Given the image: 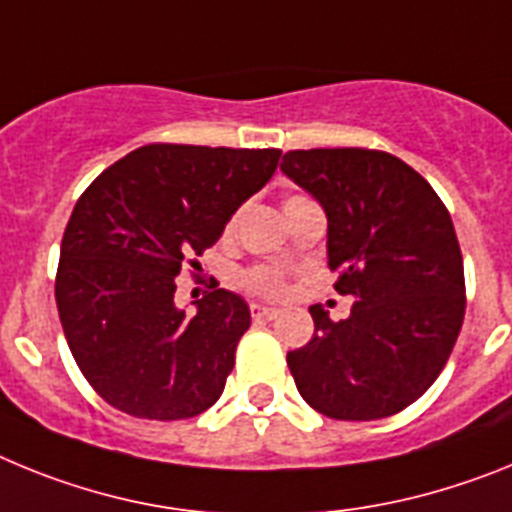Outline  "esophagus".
I'll return each instance as SVG.
<instances>
[{
  "label": "esophagus",
  "instance_id": "1",
  "mask_svg": "<svg viewBox=\"0 0 512 512\" xmlns=\"http://www.w3.org/2000/svg\"><path fill=\"white\" fill-rule=\"evenodd\" d=\"M252 311V319H275L281 311L273 309V306H262V304H252L250 306Z\"/></svg>",
  "mask_w": 512,
  "mask_h": 512
}]
</instances>
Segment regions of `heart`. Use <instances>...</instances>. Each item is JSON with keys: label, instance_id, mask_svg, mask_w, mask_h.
Here are the masks:
<instances>
[{"label": "heart", "instance_id": "obj_1", "mask_svg": "<svg viewBox=\"0 0 512 512\" xmlns=\"http://www.w3.org/2000/svg\"><path fill=\"white\" fill-rule=\"evenodd\" d=\"M288 201H296V198H288ZM231 226H234V219L229 221L226 229H231ZM239 283L250 293L265 296V299H278V296L286 293V278H283V273L278 268H268V265H257V268L244 270Z\"/></svg>", "mask_w": 512, "mask_h": 512}]
</instances>
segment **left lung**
Returning <instances> with one entry per match:
<instances>
[{
	"instance_id": "8db88e82",
	"label": "left lung",
	"mask_w": 512,
	"mask_h": 512,
	"mask_svg": "<svg viewBox=\"0 0 512 512\" xmlns=\"http://www.w3.org/2000/svg\"><path fill=\"white\" fill-rule=\"evenodd\" d=\"M281 170L322 203L335 291L358 299L342 322L311 306L314 337L286 355L296 389L332 420L397 415L438 379L464 324L451 213L386 151L296 149Z\"/></svg>"
}]
</instances>
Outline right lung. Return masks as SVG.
I'll return each mask as SVG.
<instances>
[{"label": "right lung", "instance_id": "right-lung-1", "mask_svg": "<svg viewBox=\"0 0 512 512\" xmlns=\"http://www.w3.org/2000/svg\"><path fill=\"white\" fill-rule=\"evenodd\" d=\"M281 149L146 144L79 195L61 239L56 306L84 379L115 410L188 420L224 391L250 327L242 296L211 286L175 306L182 268L273 177Z\"/></svg>", "mask_w": 512, "mask_h": 512}]
</instances>
